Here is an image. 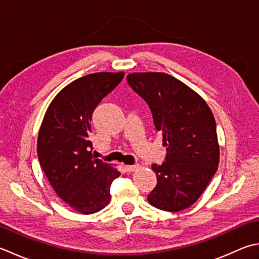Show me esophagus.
<instances>
[{
	"label": "esophagus",
	"mask_w": 259,
	"mask_h": 259,
	"mask_svg": "<svg viewBox=\"0 0 259 259\" xmlns=\"http://www.w3.org/2000/svg\"><path fill=\"white\" fill-rule=\"evenodd\" d=\"M137 168H138V165H128V166H125V170L128 171V173H131V171H134Z\"/></svg>",
	"instance_id": "1"
}]
</instances>
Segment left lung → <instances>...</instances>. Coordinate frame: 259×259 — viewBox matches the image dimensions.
Returning a JSON list of instances; mask_svg holds the SVG:
<instances>
[{
	"instance_id": "left-lung-1",
	"label": "left lung",
	"mask_w": 259,
	"mask_h": 259,
	"mask_svg": "<svg viewBox=\"0 0 259 259\" xmlns=\"http://www.w3.org/2000/svg\"><path fill=\"white\" fill-rule=\"evenodd\" d=\"M126 82L148 104L167 154L153 164L157 185L147 196L157 209L177 212L203 193L219 165L214 116L189 86L165 73H134Z\"/></svg>"
}]
</instances>
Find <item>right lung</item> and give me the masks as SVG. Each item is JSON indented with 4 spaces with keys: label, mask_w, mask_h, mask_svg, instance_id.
I'll use <instances>...</instances> for the list:
<instances>
[{
    "label": "right lung",
    "mask_w": 259,
    "mask_h": 259,
    "mask_svg": "<svg viewBox=\"0 0 259 259\" xmlns=\"http://www.w3.org/2000/svg\"><path fill=\"white\" fill-rule=\"evenodd\" d=\"M123 76V72L95 73L74 80L56 95L40 126V166L60 199L83 214L109 204L110 186L120 176L93 156L89 134L95 108Z\"/></svg>",
    "instance_id": "add662e5"
}]
</instances>
